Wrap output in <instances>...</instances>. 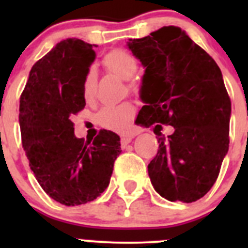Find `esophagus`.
I'll return each mask as SVG.
<instances>
[{
	"label": "esophagus",
	"mask_w": 248,
	"mask_h": 248,
	"mask_svg": "<svg viewBox=\"0 0 248 248\" xmlns=\"http://www.w3.org/2000/svg\"><path fill=\"white\" fill-rule=\"evenodd\" d=\"M133 138H134V135H123L122 140H120V143H122L123 148H125V146L130 143Z\"/></svg>",
	"instance_id": "34e87169"
}]
</instances>
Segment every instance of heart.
Here are the masks:
<instances>
[{
	"label": "heart",
	"mask_w": 248,
	"mask_h": 248,
	"mask_svg": "<svg viewBox=\"0 0 248 248\" xmlns=\"http://www.w3.org/2000/svg\"><path fill=\"white\" fill-rule=\"evenodd\" d=\"M102 64L113 76L123 80H129L137 72L138 59L130 52L124 49H113L105 54ZM95 88L97 77L93 72H88L83 80V98L89 104L95 100ZM134 113L135 108L131 103L125 102L119 105H108L98 114V123L105 129L124 130L130 124Z\"/></svg>",
	"instance_id": "heart-1"
}]
</instances>
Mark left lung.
<instances>
[{"instance_id": "left-lung-1", "label": "left lung", "mask_w": 248, "mask_h": 248, "mask_svg": "<svg viewBox=\"0 0 248 248\" xmlns=\"http://www.w3.org/2000/svg\"><path fill=\"white\" fill-rule=\"evenodd\" d=\"M129 49L145 67L144 105L137 122L156 124L159 149L148 165L154 189L169 201L194 202L210 191L230 144L231 100L212 57L181 31L169 26ZM175 130L168 140L159 125Z\"/></svg>"}]
</instances>
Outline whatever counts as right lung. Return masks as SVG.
Here are the masks:
<instances>
[{
    "mask_svg": "<svg viewBox=\"0 0 248 248\" xmlns=\"http://www.w3.org/2000/svg\"><path fill=\"white\" fill-rule=\"evenodd\" d=\"M95 45L68 38L37 61L19 98L22 146L46 194L67 206L83 205L109 185L120 138L99 130L93 141L74 135L72 117L85 107L83 80Z\"/></svg>",
    "mask_w": 248,
    "mask_h": 248,
    "instance_id": "obj_1",
    "label": "right lung"
}]
</instances>
